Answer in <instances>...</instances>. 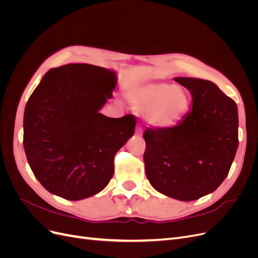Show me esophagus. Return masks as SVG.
<instances>
[{
  "mask_svg": "<svg viewBox=\"0 0 258 258\" xmlns=\"http://www.w3.org/2000/svg\"><path fill=\"white\" fill-rule=\"evenodd\" d=\"M142 134H143V129L141 127H138L136 130V135L140 137V136H142Z\"/></svg>",
  "mask_w": 258,
  "mask_h": 258,
  "instance_id": "34e87169",
  "label": "esophagus"
}]
</instances>
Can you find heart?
<instances>
[{"label":"heart","mask_w":258,"mask_h":258,"mask_svg":"<svg viewBox=\"0 0 258 258\" xmlns=\"http://www.w3.org/2000/svg\"><path fill=\"white\" fill-rule=\"evenodd\" d=\"M128 98L145 111L146 121L157 128L173 127L188 111L187 91L169 83H153L131 89Z\"/></svg>","instance_id":"heart-1"}]
</instances>
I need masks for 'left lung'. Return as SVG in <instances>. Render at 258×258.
<instances>
[{"label":"left lung","instance_id":"1","mask_svg":"<svg viewBox=\"0 0 258 258\" xmlns=\"http://www.w3.org/2000/svg\"><path fill=\"white\" fill-rule=\"evenodd\" d=\"M174 81L190 91L192 108L176 126L144 131L145 173L157 191L192 201L214 191L229 172L239 144L238 107L212 82Z\"/></svg>","mask_w":258,"mask_h":258}]
</instances>
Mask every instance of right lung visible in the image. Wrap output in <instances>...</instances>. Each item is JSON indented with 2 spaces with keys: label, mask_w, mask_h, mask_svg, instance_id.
<instances>
[{
  "label": "right lung",
  "mask_w": 258,
  "mask_h": 258,
  "mask_svg": "<svg viewBox=\"0 0 258 258\" xmlns=\"http://www.w3.org/2000/svg\"><path fill=\"white\" fill-rule=\"evenodd\" d=\"M112 70L87 63L51 69L29 98L23 115V147L44 188L67 200L104 189L116 153L134 136V115L99 113L116 87Z\"/></svg>",
  "instance_id": "add662e5"
}]
</instances>
